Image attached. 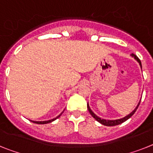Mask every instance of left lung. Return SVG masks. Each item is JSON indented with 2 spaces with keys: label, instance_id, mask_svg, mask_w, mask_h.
I'll use <instances>...</instances> for the list:
<instances>
[{
  "label": "left lung",
  "instance_id": "8db88e82",
  "mask_svg": "<svg viewBox=\"0 0 153 153\" xmlns=\"http://www.w3.org/2000/svg\"><path fill=\"white\" fill-rule=\"evenodd\" d=\"M131 55H132V57H134V58H135V60H137V62H139V65H140V66H141V68H142V64H141V61L139 60V58H138V57L136 56L135 54H134L133 53H132V54H131ZM139 104H140V102H139V104H138L137 107H136V108H135V109H134L133 111H132V112H131V113L128 114V115H127V116L124 117V118H123V119H116V120H106V119H101V118H99V117L97 116V115H95V114L94 113V112H93L92 111H91V108H90V107H89V105H88V104L87 105V108H88V111H89V113L91 114V116H92L93 118H94V119H96V120L98 121L99 123H100L101 124L104 125V126H117V125L122 124V123H123L126 122V120H128V119H129L130 117H132V115H134V113H135V111L137 110V108H138V107H139Z\"/></svg>",
  "mask_w": 153,
  "mask_h": 153
}]
</instances>
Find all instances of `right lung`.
I'll return each instance as SVG.
<instances>
[{"instance_id":"1","label":"right lung","mask_w":153,"mask_h":153,"mask_svg":"<svg viewBox=\"0 0 153 153\" xmlns=\"http://www.w3.org/2000/svg\"><path fill=\"white\" fill-rule=\"evenodd\" d=\"M61 115H62V114H61ZM61 115H59L58 116H57L56 118H54V119H51V120H48V121H42V122H36V121H31V122H32V123H36V124H47V123H51V122L54 121L55 119H58V118H59Z\"/></svg>"}]
</instances>
